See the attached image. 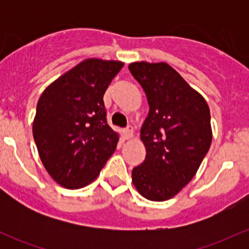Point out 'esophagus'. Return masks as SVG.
Here are the masks:
<instances>
[{"instance_id": "1", "label": "esophagus", "mask_w": 249, "mask_h": 249, "mask_svg": "<svg viewBox=\"0 0 249 249\" xmlns=\"http://www.w3.org/2000/svg\"><path fill=\"white\" fill-rule=\"evenodd\" d=\"M125 136H126L127 140L134 137V129H132V126H127L126 129H125Z\"/></svg>"}]
</instances>
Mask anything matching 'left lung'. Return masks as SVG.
<instances>
[{
  "instance_id": "1",
  "label": "left lung",
  "mask_w": 249,
  "mask_h": 249,
  "mask_svg": "<svg viewBox=\"0 0 249 249\" xmlns=\"http://www.w3.org/2000/svg\"><path fill=\"white\" fill-rule=\"evenodd\" d=\"M129 70L149 105L140 132L145 159L132 170V183L145 199L166 201L193 179L210 149V107L166 62H131Z\"/></svg>"
}]
</instances>
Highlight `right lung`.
Wrapping results in <instances>:
<instances>
[{"label": "right lung", "mask_w": 249, "mask_h": 249, "mask_svg": "<svg viewBox=\"0 0 249 249\" xmlns=\"http://www.w3.org/2000/svg\"><path fill=\"white\" fill-rule=\"evenodd\" d=\"M123 66L85 59L42 92L32 134L44 169L61 187L90 184L114 153L119 134L107 124L104 95Z\"/></svg>", "instance_id": "1"}]
</instances>
